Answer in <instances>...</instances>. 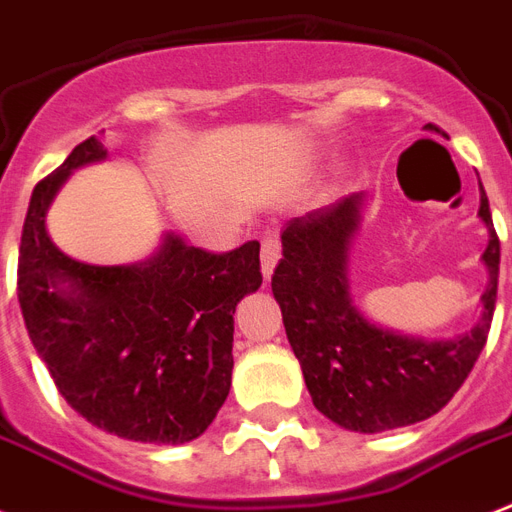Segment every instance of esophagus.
<instances>
[{
	"instance_id": "esophagus-1",
	"label": "esophagus",
	"mask_w": 512,
	"mask_h": 512,
	"mask_svg": "<svg viewBox=\"0 0 512 512\" xmlns=\"http://www.w3.org/2000/svg\"><path fill=\"white\" fill-rule=\"evenodd\" d=\"M281 257V244L276 236H265L263 244H260V271H263V279L268 281L273 276V268L279 263Z\"/></svg>"
}]
</instances>
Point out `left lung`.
<instances>
[{"mask_svg": "<svg viewBox=\"0 0 512 512\" xmlns=\"http://www.w3.org/2000/svg\"><path fill=\"white\" fill-rule=\"evenodd\" d=\"M361 204L364 193H350L289 220L271 289L313 406L340 428L380 433L433 417L468 380L492 327L500 239L481 185L478 217L489 228L481 257L489 271L481 319L454 340L401 335L372 324L350 297L348 249L361 223Z\"/></svg>", "mask_w": 512, "mask_h": 512, "instance_id": "left-lung-1", "label": "left lung"}]
</instances>
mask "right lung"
<instances>
[{
	"instance_id": "obj_1",
	"label": "right lung",
	"mask_w": 512,
	"mask_h": 512,
	"mask_svg": "<svg viewBox=\"0 0 512 512\" xmlns=\"http://www.w3.org/2000/svg\"><path fill=\"white\" fill-rule=\"evenodd\" d=\"M106 156L87 138L36 183L20 236V311L60 396L84 420L127 441L185 444L231 390L233 313L263 284L260 244L215 255L167 233L135 265L68 257L47 233V209L76 167Z\"/></svg>"
}]
</instances>
